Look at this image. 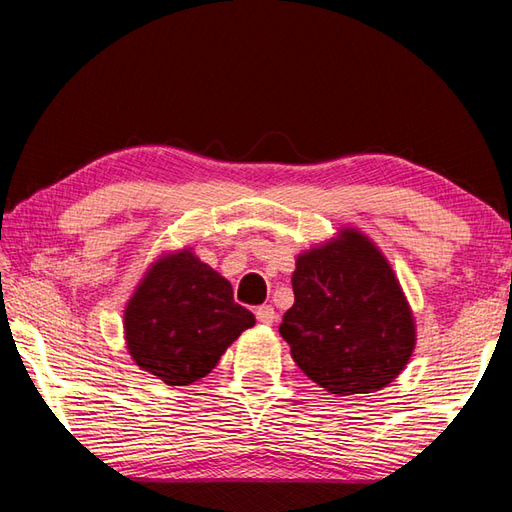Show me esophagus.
Segmentation results:
<instances>
[{
	"label": "esophagus",
	"instance_id": "esophagus-1",
	"mask_svg": "<svg viewBox=\"0 0 512 512\" xmlns=\"http://www.w3.org/2000/svg\"><path fill=\"white\" fill-rule=\"evenodd\" d=\"M255 317H257L259 323L270 325V323L275 321V308H273V306H259V308L255 310Z\"/></svg>",
	"mask_w": 512,
	"mask_h": 512
}]
</instances>
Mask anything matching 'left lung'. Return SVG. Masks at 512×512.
Listing matches in <instances>:
<instances>
[{
	"mask_svg": "<svg viewBox=\"0 0 512 512\" xmlns=\"http://www.w3.org/2000/svg\"><path fill=\"white\" fill-rule=\"evenodd\" d=\"M279 334L299 369L336 396L374 394L409 363L416 323L391 264L356 228L297 257Z\"/></svg>",
	"mask_w": 512,
	"mask_h": 512,
	"instance_id": "obj_1",
	"label": "left lung"
}]
</instances>
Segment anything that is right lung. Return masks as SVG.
<instances>
[{
	"label": "right lung",
	"mask_w": 512,
	"mask_h": 512,
	"mask_svg": "<svg viewBox=\"0 0 512 512\" xmlns=\"http://www.w3.org/2000/svg\"><path fill=\"white\" fill-rule=\"evenodd\" d=\"M125 343L134 363L165 385L204 378L255 314L191 248L167 253L147 268L125 308Z\"/></svg>",
	"instance_id": "1"
}]
</instances>
